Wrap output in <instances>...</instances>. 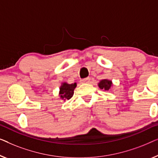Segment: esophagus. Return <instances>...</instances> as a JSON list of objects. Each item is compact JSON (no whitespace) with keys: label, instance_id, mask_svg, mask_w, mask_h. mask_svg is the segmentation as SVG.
<instances>
[{"label":"esophagus","instance_id":"obj_1","mask_svg":"<svg viewBox=\"0 0 158 158\" xmlns=\"http://www.w3.org/2000/svg\"><path fill=\"white\" fill-rule=\"evenodd\" d=\"M81 83H83V84H89L90 82V78H89V77H87V78L81 79Z\"/></svg>","mask_w":158,"mask_h":158}]
</instances>
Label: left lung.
Returning <instances> with one entry per match:
<instances>
[{
  "mask_svg": "<svg viewBox=\"0 0 158 158\" xmlns=\"http://www.w3.org/2000/svg\"><path fill=\"white\" fill-rule=\"evenodd\" d=\"M99 89L104 91H108L112 86V81L109 79H102L98 83Z\"/></svg>",
  "mask_w": 158,
  "mask_h": 158,
  "instance_id": "left-lung-1",
  "label": "left lung"
}]
</instances>
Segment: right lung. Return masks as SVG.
I'll list each match as a JSON object with an SVG mask.
<instances>
[{"label": "right lung", "instance_id": "1", "mask_svg": "<svg viewBox=\"0 0 158 158\" xmlns=\"http://www.w3.org/2000/svg\"><path fill=\"white\" fill-rule=\"evenodd\" d=\"M77 86V83L68 84L66 82H63L59 88V97L62 100H69L73 97L74 89Z\"/></svg>", "mask_w": 158, "mask_h": 158}]
</instances>
